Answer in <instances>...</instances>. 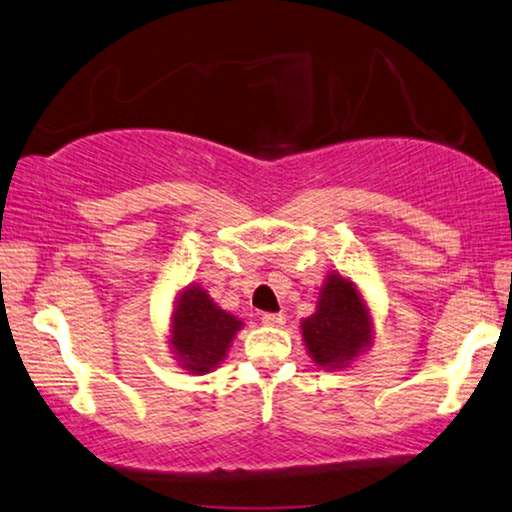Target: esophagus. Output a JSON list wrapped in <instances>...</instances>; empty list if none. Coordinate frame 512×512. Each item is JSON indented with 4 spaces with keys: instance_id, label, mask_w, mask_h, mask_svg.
Returning a JSON list of instances; mask_svg holds the SVG:
<instances>
[{
    "instance_id": "34e87169",
    "label": "esophagus",
    "mask_w": 512,
    "mask_h": 512,
    "mask_svg": "<svg viewBox=\"0 0 512 512\" xmlns=\"http://www.w3.org/2000/svg\"><path fill=\"white\" fill-rule=\"evenodd\" d=\"M261 320L267 327H281L283 322H286V316H283V313H263Z\"/></svg>"
}]
</instances>
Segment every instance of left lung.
<instances>
[{
  "label": "left lung",
  "instance_id": "8db88e82",
  "mask_svg": "<svg viewBox=\"0 0 512 512\" xmlns=\"http://www.w3.org/2000/svg\"><path fill=\"white\" fill-rule=\"evenodd\" d=\"M300 329L311 359L327 371H341L371 348L373 313L355 281L329 272L316 311L300 322Z\"/></svg>",
  "mask_w": 512,
  "mask_h": 512
}]
</instances>
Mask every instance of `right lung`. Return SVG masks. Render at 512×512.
<instances>
[{"label": "right lung", "instance_id": "add662e5", "mask_svg": "<svg viewBox=\"0 0 512 512\" xmlns=\"http://www.w3.org/2000/svg\"><path fill=\"white\" fill-rule=\"evenodd\" d=\"M242 322L219 309L199 283L185 286L174 300L169 325V345L178 366L192 375H206L222 364Z\"/></svg>", "mask_w": 512, "mask_h": 512}]
</instances>
